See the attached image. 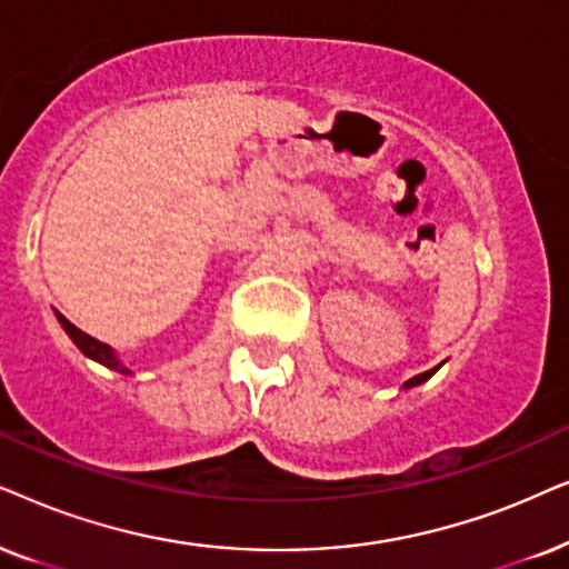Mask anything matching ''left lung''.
Returning <instances> with one entry per match:
<instances>
[{"label": "left lung", "instance_id": "obj_1", "mask_svg": "<svg viewBox=\"0 0 569 569\" xmlns=\"http://www.w3.org/2000/svg\"><path fill=\"white\" fill-rule=\"evenodd\" d=\"M435 372H437V367H435V369H429V372H423V375H416V377H411V380L406 382V388H413V385H421L423 380H429V377L435 375Z\"/></svg>", "mask_w": 569, "mask_h": 569}]
</instances>
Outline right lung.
I'll list each match as a JSON object with an SVG mask.
<instances>
[{
    "instance_id": "1",
    "label": "right lung",
    "mask_w": 569,
    "mask_h": 569,
    "mask_svg": "<svg viewBox=\"0 0 569 569\" xmlns=\"http://www.w3.org/2000/svg\"><path fill=\"white\" fill-rule=\"evenodd\" d=\"M57 317H59V322H62V328L67 330V336H70V338L74 340V346H78L82 353L90 356V359L98 361V363H103V367L117 369V372H121V375H130V369L121 367V361L117 359V356H113V351H111L109 346L101 343V340L90 338L88 332H82V330L74 328V325H72L70 320H67V317H62V315H57Z\"/></svg>"
}]
</instances>
